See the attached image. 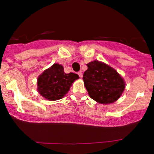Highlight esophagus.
Masks as SVG:
<instances>
[{"instance_id":"esophagus-1","label":"esophagus","mask_w":154,"mask_h":154,"mask_svg":"<svg viewBox=\"0 0 154 154\" xmlns=\"http://www.w3.org/2000/svg\"><path fill=\"white\" fill-rule=\"evenodd\" d=\"M78 74H79V77H80L81 79H82V77H83V73H82V72H81V71L78 72Z\"/></svg>"}]
</instances>
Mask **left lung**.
Wrapping results in <instances>:
<instances>
[{
	"label": "left lung",
	"instance_id": "left-lung-1",
	"mask_svg": "<svg viewBox=\"0 0 154 154\" xmlns=\"http://www.w3.org/2000/svg\"><path fill=\"white\" fill-rule=\"evenodd\" d=\"M83 82L91 98L101 104L114 103L122 95L126 83L113 68L98 60L87 64Z\"/></svg>",
	"mask_w": 154,
	"mask_h": 154
}]
</instances>
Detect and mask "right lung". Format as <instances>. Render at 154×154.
I'll list each match as a JSON object with an SVG mask.
<instances>
[{
  "label": "right lung",
  "mask_w": 154,
  "mask_h": 154,
  "mask_svg": "<svg viewBox=\"0 0 154 154\" xmlns=\"http://www.w3.org/2000/svg\"><path fill=\"white\" fill-rule=\"evenodd\" d=\"M79 79L76 73H66L61 65L54 63L38 77L37 90L45 99L59 100L66 96L72 83Z\"/></svg>",
  "instance_id": "add662e5"
}]
</instances>
